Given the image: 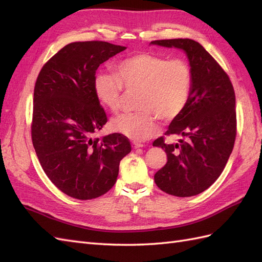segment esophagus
I'll list each match as a JSON object with an SVG mask.
<instances>
[{"instance_id": "esophagus-1", "label": "esophagus", "mask_w": 262, "mask_h": 262, "mask_svg": "<svg viewBox=\"0 0 262 262\" xmlns=\"http://www.w3.org/2000/svg\"><path fill=\"white\" fill-rule=\"evenodd\" d=\"M132 147L133 148H140V147H143V144L138 143V142H132Z\"/></svg>"}]
</instances>
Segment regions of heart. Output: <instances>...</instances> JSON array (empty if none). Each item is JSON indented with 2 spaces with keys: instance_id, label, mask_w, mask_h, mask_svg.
Returning <instances> with one entry per match:
<instances>
[{
  "instance_id": "heart-1",
  "label": "heart",
  "mask_w": 262,
  "mask_h": 262,
  "mask_svg": "<svg viewBox=\"0 0 262 262\" xmlns=\"http://www.w3.org/2000/svg\"><path fill=\"white\" fill-rule=\"evenodd\" d=\"M193 85L192 70L185 60L141 52L116 64V74L99 72L93 89L100 104L117 114L122 106L124 90L138 92L137 113L124 114L113 121V129L133 141L154 136L155 117L164 122L178 118L186 109Z\"/></svg>"
}]
</instances>
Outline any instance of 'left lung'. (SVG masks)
Masks as SVG:
<instances>
[{
    "label": "left lung",
    "instance_id": "obj_1",
    "mask_svg": "<svg viewBox=\"0 0 262 262\" xmlns=\"http://www.w3.org/2000/svg\"><path fill=\"white\" fill-rule=\"evenodd\" d=\"M182 49L192 70L193 85L186 109L172 120L165 136L182 137L178 143L153 146L165 149L167 163L154 175L157 187L176 196H192L207 190L223 171L236 138L233 84L225 71L203 47L191 39L150 42Z\"/></svg>",
    "mask_w": 262,
    "mask_h": 262
}]
</instances>
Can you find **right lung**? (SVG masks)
<instances>
[{"mask_svg": "<svg viewBox=\"0 0 262 262\" xmlns=\"http://www.w3.org/2000/svg\"><path fill=\"white\" fill-rule=\"evenodd\" d=\"M106 41L69 43L42 67L34 90L31 140L46 175L63 193L90 200L108 192L129 139L113 133L93 138L107 122L95 96L98 67L125 50Z\"/></svg>", "mask_w": 262, "mask_h": 262, "instance_id": "right-lung-1", "label": "right lung"}]
</instances>
